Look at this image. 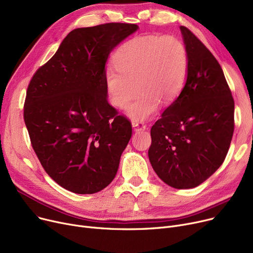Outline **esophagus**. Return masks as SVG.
<instances>
[{"label":"esophagus","instance_id":"esophagus-1","mask_svg":"<svg viewBox=\"0 0 253 253\" xmlns=\"http://www.w3.org/2000/svg\"><path fill=\"white\" fill-rule=\"evenodd\" d=\"M132 126H133L134 131H141V130H144L145 128H147L145 124H143L142 122L136 121V120H133V121H132Z\"/></svg>","mask_w":253,"mask_h":253}]
</instances>
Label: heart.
Returning a JSON list of instances; mask_svg holds the SVG:
<instances>
[{
  "label": "heart",
  "mask_w": 253,
  "mask_h": 253,
  "mask_svg": "<svg viewBox=\"0 0 253 253\" xmlns=\"http://www.w3.org/2000/svg\"><path fill=\"white\" fill-rule=\"evenodd\" d=\"M116 69L105 71V87L111 103L128 110L130 118H150L160 104L173 102L181 93L189 70V54L175 37L140 35L120 46L113 55Z\"/></svg>",
  "instance_id": "heart-1"
}]
</instances>
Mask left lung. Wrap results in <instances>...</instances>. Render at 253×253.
<instances>
[{
	"mask_svg": "<svg viewBox=\"0 0 253 253\" xmlns=\"http://www.w3.org/2000/svg\"><path fill=\"white\" fill-rule=\"evenodd\" d=\"M189 54L187 82L151 129L149 159L157 175L175 189L201 184L219 168L234 133L235 102L221 66L181 25Z\"/></svg>",
	"mask_w": 253,
	"mask_h": 253,
	"instance_id": "8db88e82",
	"label": "left lung"
}]
</instances>
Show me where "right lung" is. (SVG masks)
I'll return each mask as SVG.
<instances>
[{"label": "right lung", "instance_id": "add662e5", "mask_svg": "<svg viewBox=\"0 0 253 253\" xmlns=\"http://www.w3.org/2000/svg\"><path fill=\"white\" fill-rule=\"evenodd\" d=\"M137 29L111 22L74 30L31 80L23 118L32 147L65 190L94 194L116 176L132 125L106 99L105 63Z\"/></svg>", "mask_w": 253, "mask_h": 253}]
</instances>
